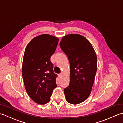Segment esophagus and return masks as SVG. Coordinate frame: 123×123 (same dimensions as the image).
Returning a JSON list of instances; mask_svg holds the SVG:
<instances>
[{"instance_id": "obj_1", "label": "esophagus", "mask_w": 123, "mask_h": 123, "mask_svg": "<svg viewBox=\"0 0 123 123\" xmlns=\"http://www.w3.org/2000/svg\"><path fill=\"white\" fill-rule=\"evenodd\" d=\"M62 74H58V76H59V77H62Z\"/></svg>"}]
</instances>
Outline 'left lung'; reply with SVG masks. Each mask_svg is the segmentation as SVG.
<instances>
[{"mask_svg": "<svg viewBox=\"0 0 123 123\" xmlns=\"http://www.w3.org/2000/svg\"><path fill=\"white\" fill-rule=\"evenodd\" d=\"M60 47L67 55L70 64V83L64 90L66 101L76 105L90 96L97 69L96 54L91 43L78 34L62 37Z\"/></svg>", "mask_w": 123, "mask_h": 123, "instance_id": "left-lung-1", "label": "left lung"}]
</instances>
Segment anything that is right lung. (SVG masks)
Segmentation results:
<instances>
[{"label":"right lung","instance_id":"add662e5","mask_svg":"<svg viewBox=\"0 0 123 123\" xmlns=\"http://www.w3.org/2000/svg\"><path fill=\"white\" fill-rule=\"evenodd\" d=\"M58 41L51 35L41 34L31 40L25 50L22 71L24 86L30 98L37 104L48 103L57 86V75L54 72L50 57Z\"/></svg>","mask_w":123,"mask_h":123}]
</instances>
